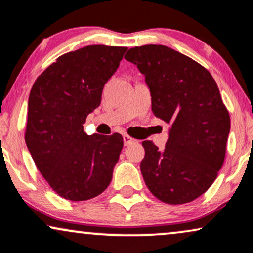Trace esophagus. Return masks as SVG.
<instances>
[{"label":"esophagus","instance_id":"esophagus-1","mask_svg":"<svg viewBox=\"0 0 253 253\" xmlns=\"http://www.w3.org/2000/svg\"><path fill=\"white\" fill-rule=\"evenodd\" d=\"M123 142H124V145L127 146V145H130V144H132L134 142V139L131 138V137L127 136V134H124V136H123Z\"/></svg>","mask_w":253,"mask_h":253}]
</instances>
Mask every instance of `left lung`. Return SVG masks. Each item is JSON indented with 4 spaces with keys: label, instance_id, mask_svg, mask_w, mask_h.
Wrapping results in <instances>:
<instances>
[{
    "label": "left lung",
    "instance_id": "1",
    "mask_svg": "<svg viewBox=\"0 0 253 253\" xmlns=\"http://www.w3.org/2000/svg\"><path fill=\"white\" fill-rule=\"evenodd\" d=\"M151 91L152 111L170 124L165 149L144 140L140 172L150 192L182 205L208 191L224 163L230 116L208 70L164 45L130 48Z\"/></svg>",
    "mask_w": 253,
    "mask_h": 253
}]
</instances>
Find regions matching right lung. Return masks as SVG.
Instances as JSON below:
<instances>
[{"instance_id":"obj_1","label":"right lung","mask_w":253,"mask_h":253,"mask_svg":"<svg viewBox=\"0 0 253 253\" xmlns=\"http://www.w3.org/2000/svg\"><path fill=\"white\" fill-rule=\"evenodd\" d=\"M126 50L89 45L68 52L42 72L31 88L25 143L39 172L61 198L93 199L111 181L123 137L88 136L84 123L100 106L104 84Z\"/></svg>"}]
</instances>
